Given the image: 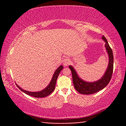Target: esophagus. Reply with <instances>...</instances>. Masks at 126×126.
<instances>
[{"mask_svg": "<svg viewBox=\"0 0 126 126\" xmlns=\"http://www.w3.org/2000/svg\"><path fill=\"white\" fill-rule=\"evenodd\" d=\"M70 60L69 58H65L64 59H63V64L64 66H67L70 64Z\"/></svg>", "mask_w": 126, "mask_h": 126, "instance_id": "34e87169", "label": "esophagus"}]
</instances>
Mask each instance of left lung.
Instances as JSON below:
<instances>
[{
  "label": "left lung",
  "mask_w": 126,
  "mask_h": 126,
  "mask_svg": "<svg viewBox=\"0 0 126 126\" xmlns=\"http://www.w3.org/2000/svg\"><path fill=\"white\" fill-rule=\"evenodd\" d=\"M102 39L105 42V47L107 52L108 58H109V63L106 71L104 73L103 77L98 80L93 82H88L82 80L78 76L74 68L71 65L69 66L71 69L73 78V83L74 88L79 93L82 94H92L95 93L103 89L107 86L111 79L113 70V55L112 49L110 48L109 44L104 36H102Z\"/></svg>",
  "instance_id": "1"
}]
</instances>
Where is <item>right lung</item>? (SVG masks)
<instances>
[{
	"instance_id": "1",
	"label": "right lung",
	"mask_w": 126,
	"mask_h": 126,
	"mask_svg": "<svg viewBox=\"0 0 126 126\" xmlns=\"http://www.w3.org/2000/svg\"><path fill=\"white\" fill-rule=\"evenodd\" d=\"M63 69V65H60L58 67V68H57L56 71H55L54 74H53V77L52 80H51L50 83L48 85V86L46 87V88H44V89H43L41 91H39V92H29V91H27L24 90L22 88L18 86V84L16 83V86L18 87L19 89H20L21 91L23 92L26 93L27 94L31 95V96H32L35 98H43V97H46L47 96H48L49 94H50L54 90L55 87V84H56V82H57V79L58 78V77L59 76V73H60L61 71Z\"/></svg>"
}]
</instances>
